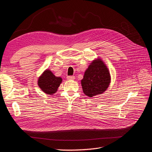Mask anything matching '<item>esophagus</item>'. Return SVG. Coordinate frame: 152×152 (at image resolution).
Returning a JSON list of instances; mask_svg holds the SVG:
<instances>
[{
	"mask_svg": "<svg viewBox=\"0 0 152 152\" xmlns=\"http://www.w3.org/2000/svg\"><path fill=\"white\" fill-rule=\"evenodd\" d=\"M66 78H67V79L69 80H74L75 79V77L74 76H67V77H66Z\"/></svg>",
	"mask_w": 152,
	"mask_h": 152,
	"instance_id": "esophagus-1",
	"label": "esophagus"
}]
</instances>
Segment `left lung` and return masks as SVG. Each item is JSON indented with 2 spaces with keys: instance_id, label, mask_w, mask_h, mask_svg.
<instances>
[{
  "instance_id": "8db88e82",
  "label": "left lung",
  "mask_w": 152,
  "mask_h": 152,
  "mask_svg": "<svg viewBox=\"0 0 152 152\" xmlns=\"http://www.w3.org/2000/svg\"><path fill=\"white\" fill-rule=\"evenodd\" d=\"M110 80V72L104 62L100 58L94 60L81 80L83 92L89 97L100 95L107 89Z\"/></svg>"
}]
</instances>
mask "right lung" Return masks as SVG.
Segmentation results:
<instances>
[{
    "mask_svg": "<svg viewBox=\"0 0 152 152\" xmlns=\"http://www.w3.org/2000/svg\"><path fill=\"white\" fill-rule=\"evenodd\" d=\"M62 79L53 75L51 70L47 69L39 77L38 86L43 92L48 95H53L57 91Z\"/></svg>",
    "mask_w": 152,
    "mask_h": 152,
    "instance_id": "add662e5",
    "label": "right lung"
}]
</instances>
